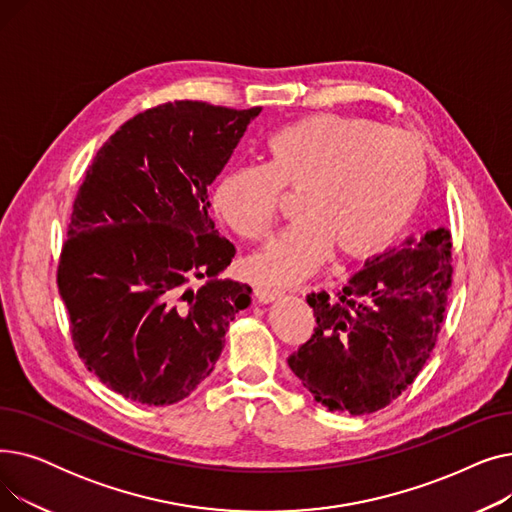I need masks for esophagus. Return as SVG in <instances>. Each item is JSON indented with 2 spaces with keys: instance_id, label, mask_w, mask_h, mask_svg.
Segmentation results:
<instances>
[{
  "instance_id": "esophagus-1",
  "label": "esophagus",
  "mask_w": 512,
  "mask_h": 512,
  "mask_svg": "<svg viewBox=\"0 0 512 512\" xmlns=\"http://www.w3.org/2000/svg\"><path fill=\"white\" fill-rule=\"evenodd\" d=\"M282 294L284 292L278 290V288H272V286H267V284H255V297H257L259 303H272V301L280 299Z\"/></svg>"
}]
</instances>
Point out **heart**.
Here are the masks:
<instances>
[{
  "mask_svg": "<svg viewBox=\"0 0 512 512\" xmlns=\"http://www.w3.org/2000/svg\"><path fill=\"white\" fill-rule=\"evenodd\" d=\"M265 153L263 166L224 170L211 203L236 236L257 240L272 224L280 188H297V218L247 259V270L270 282L305 278L328 249L338 259L382 251L411 220L425 191L419 141L365 118H301L274 132Z\"/></svg>",
  "mask_w": 512,
  "mask_h": 512,
  "instance_id": "obj_1",
  "label": "heart"
}]
</instances>
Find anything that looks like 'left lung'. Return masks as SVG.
<instances>
[{"instance_id":"left-lung-1","label":"left lung","mask_w":512,"mask_h":512,"mask_svg":"<svg viewBox=\"0 0 512 512\" xmlns=\"http://www.w3.org/2000/svg\"><path fill=\"white\" fill-rule=\"evenodd\" d=\"M450 284L446 228L367 259L336 294H309L315 328L288 357L290 369L330 411L367 415L388 407L432 355Z\"/></svg>"}]
</instances>
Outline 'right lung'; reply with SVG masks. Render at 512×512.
<instances>
[{
  "label": "right lung",
  "mask_w": 512,
  "mask_h": 512,
  "mask_svg": "<svg viewBox=\"0 0 512 512\" xmlns=\"http://www.w3.org/2000/svg\"><path fill=\"white\" fill-rule=\"evenodd\" d=\"M261 107L174 101L124 122L74 199L58 265L78 357L110 390L174 405L213 371L251 286L209 218L215 180Z\"/></svg>",
  "instance_id": "add662e5"
}]
</instances>
